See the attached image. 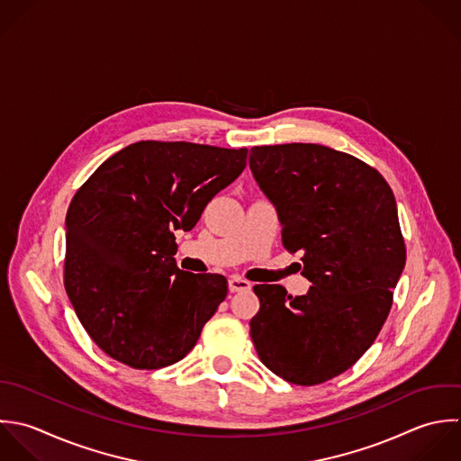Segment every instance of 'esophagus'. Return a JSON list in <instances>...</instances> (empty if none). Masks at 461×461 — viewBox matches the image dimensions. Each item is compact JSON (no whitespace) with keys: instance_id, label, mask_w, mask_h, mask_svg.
Instances as JSON below:
<instances>
[{"instance_id":"1","label":"esophagus","mask_w":461,"mask_h":461,"mask_svg":"<svg viewBox=\"0 0 461 461\" xmlns=\"http://www.w3.org/2000/svg\"><path fill=\"white\" fill-rule=\"evenodd\" d=\"M228 287L231 293H242V291H249L251 289V284L240 276H231L228 280Z\"/></svg>"}]
</instances>
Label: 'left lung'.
<instances>
[{"instance_id": "8db88e82", "label": "left lung", "mask_w": 461, "mask_h": 461, "mask_svg": "<svg viewBox=\"0 0 461 461\" xmlns=\"http://www.w3.org/2000/svg\"><path fill=\"white\" fill-rule=\"evenodd\" d=\"M249 167L312 282L303 296L255 285L249 334L273 374L321 384L361 359L390 314L406 264L395 195L374 167L316 143L253 147Z\"/></svg>"}]
</instances>
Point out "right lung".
Returning a JSON list of instances; mask_svg holds the SVG:
<instances>
[{
  "label": "right lung",
  "instance_id": "obj_1",
  "mask_svg": "<svg viewBox=\"0 0 461 461\" xmlns=\"http://www.w3.org/2000/svg\"><path fill=\"white\" fill-rule=\"evenodd\" d=\"M248 149L138 141L105 159L66 213L64 287L109 357L158 370L181 361L228 294L222 275L176 266L174 231L244 170Z\"/></svg>",
  "mask_w": 461,
  "mask_h": 461
}]
</instances>
